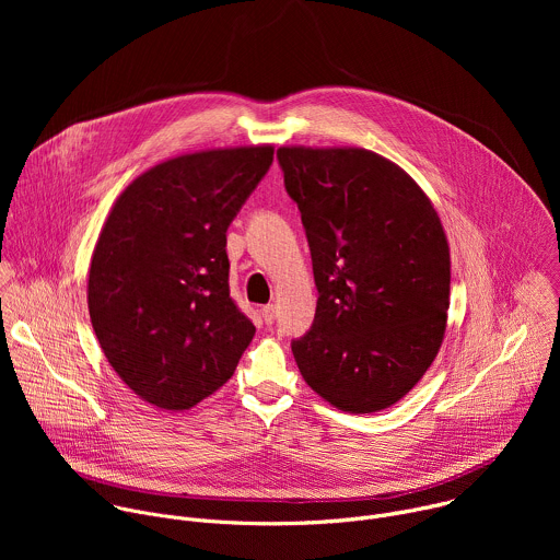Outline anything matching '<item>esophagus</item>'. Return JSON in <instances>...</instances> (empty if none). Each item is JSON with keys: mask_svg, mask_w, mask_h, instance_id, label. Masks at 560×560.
<instances>
[{"mask_svg": "<svg viewBox=\"0 0 560 560\" xmlns=\"http://www.w3.org/2000/svg\"><path fill=\"white\" fill-rule=\"evenodd\" d=\"M261 316H264V322H266L268 326H272V324H275V318H277V310H275V305H264V307H261Z\"/></svg>", "mask_w": 560, "mask_h": 560, "instance_id": "34e87169", "label": "esophagus"}]
</instances>
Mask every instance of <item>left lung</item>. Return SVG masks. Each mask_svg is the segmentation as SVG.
I'll return each instance as SVG.
<instances>
[{
	"instance_id": "obj_1",
	"label": "left lung",
	"mask_w": 560,
	"mask_h": 560,
	"mask_svg": "<svg viewBox=\"0 0 560 560\" xmlns=\"http://www.w3.org/2000/svg\"><path fill=\"white\" fill-rule=\"evenodd\" d=\"M318 290L292 341L305 383L343 412L394 406L432 365L450 307V248L423 190L363 148H279Z\"/></svg>"
}]
</instances>
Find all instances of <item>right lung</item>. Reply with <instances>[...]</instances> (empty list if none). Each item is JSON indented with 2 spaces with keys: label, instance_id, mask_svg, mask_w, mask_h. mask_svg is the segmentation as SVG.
I'll use <instances>...</instances> for the list:
<instances>
[{
  "label": "right lung",
  "instance_id": "right-lung-1",
  "mask_svg": "<svg viewBox=\"0 0 560 560\" xmlns=\"http://www.w3.org/2000/svg\"><path fill=\"white\" fill-rule=\"evenodd\" d=\"M272 154L250 145L168 159L108 214L89 275L91 322L121 381L156 408L197 406L255 337L230 296L225 232Z\"/></svg>",
  "mask_w": 560,
  "mask_h": 560
}]
</instances>
